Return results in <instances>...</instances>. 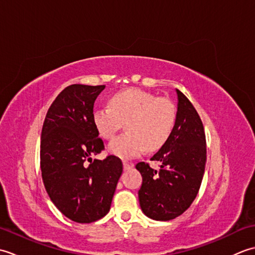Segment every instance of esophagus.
I'll list each match as a JSON object with an SVG mask.
<instances>
[{
  "label": "esophagus",
  "mask_w": 255,
  "mask_h": 255,
  "mask_svg": "<svg viewBox=\"0 0 255 255\" xmlns=\"http://www.w3.org/2000/svg\"><path fill=\"white\" fill-rule=\"evenodd\" d=\"M123 164H124V170L125 171H128V170H130L133 167V163H130V162H127V161H124Z\"/></svg>",
  "instance_id": "esophagus-1"
}]
</instances>
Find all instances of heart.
Masks as SVG:
<instances>
[{
	"label": "heart",
	"mask_w": 255,
	"mask_h": 255,
	"mask_svg": "<svg viewBox=\"0 0 255 255\" xmlns=\"http://www.w3.org/2000/svg\"><path fill=\"white\" fill-rule=\"evenodd\" d=\"M176 106L167 97L140 89H127L114 94L110 106L96 107L92 122L100 136L113 139L125 123L127 132L108 145L112 153L129 159L163 145L176 123Z\"/></svg>",
	"instance_id": "b5f03b06"
}]
</instances>
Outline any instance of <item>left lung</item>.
Instances as JSON below:
<instances>
[{
    "mask_svg": "<svg viewBox=\"0 0 255 255\" xmlns=\"http://www.w3.org/2000/svg\"><path fill=\"white\" fill-rule=\"evenodd\" d=\"M177 93L175 127L167 141L150 160L158 162L154 170L139 162L141 173L139 203L144 215L160 221L181 216L197 196L206 164V136L198 113L181 91Z\"/></svg>",
    "mask_w": 255,
    "mask_h": 255,
    "instance_id": "obj_1",
    "label": "left lung"
}]
</instances>
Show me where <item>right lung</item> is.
<instances>
[{
    "mask_svg": "<svg viewBox=\"0 0 255 255\" xmlns=\"http://www.w3.org/2000/svg\"><path fill=\"white\" fill-rule=\"evenodd\" d=\"M105 85L67 86L47 112L40 139V169L56 207L75 223L90 224L110 211L123 173L115 155L92 160L105 149L92 122L94 102Z\"/></svg>",
    "mask_w": 255,
    "mask_h": 255,
    "instance_id": "add662e5",
    "label": "right lung"
}]
</instances>
